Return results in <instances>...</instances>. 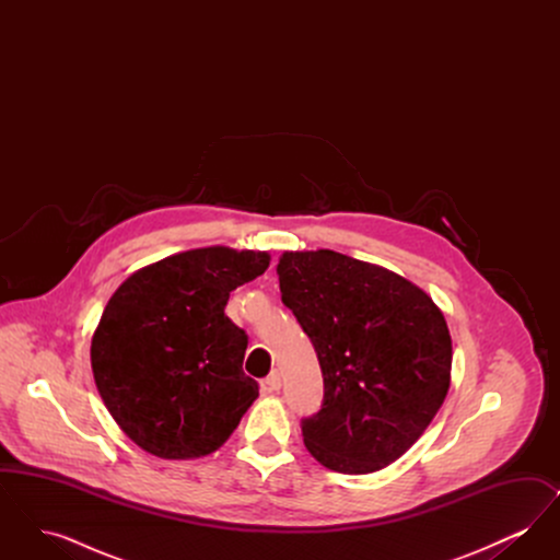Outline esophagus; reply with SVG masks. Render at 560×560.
<instances>
[{"label":"esophagus","mask_w":560,"mask_h":560,"mask_svg":"<svg viewBox=\"0 0 560 560\" xmlns=\"http://www.w3.org/2000/svg\"><path fill=\"white\" fill-rule=\"evenodd\" d=\"M265 386H267L268 390H279V388H281V373H268V377L265 380Z\"/></svg>","instance_id":"obj_1"}]
</instances>
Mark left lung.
<instances>
[{
  "mask_svg": "<svg viewBox=\"0 0 560 560\" xmlns=\"http://www.w3.org/2000/svg\"><path fill=\"white\" fill-rule=\"evenodd\" d=\"M277 275L323 373V405L302 420L306 450L336 472L382 470L422 436L447 397V320L405 277L331 249L285 252Z\"/></svg>",
  "mask_w": 560,
  "mask_h": 560,
  "instance_id": "1",
  "label": "left lung"
}]
</instances>
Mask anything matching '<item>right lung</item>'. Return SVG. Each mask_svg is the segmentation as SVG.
I'll list each match as a JSON object with an SVG mask.
<instances>
[{
	"mask_svg": "<svg viewBox=\"0 0 560 560\" xmlns=\"http://www.w3.org/2000/svg\"><path fill=\"white\" fill-rule=\"evenodd\" d=\"M267 252L188 249L130 275L92 336V372L108 413L163 459L215 452L258 399L243 373L247 336L229 295L268 268Z\"/></svg>",
	"mask_w": 560,
	"mask_h": 560,
	"instance_id": "add662e5",
	"label": "right lung"
}]
</instances>
